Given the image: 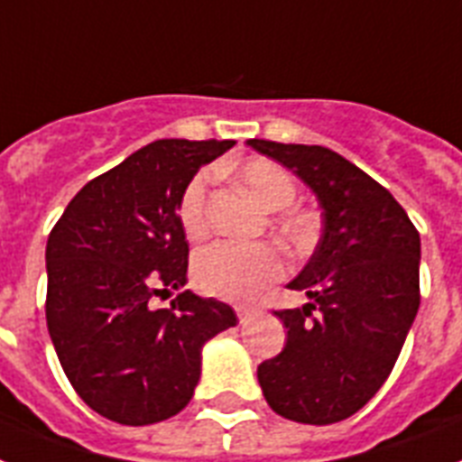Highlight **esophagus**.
<instances>
[{"label":"esophagus","instance_id":"esophagus-1","mask_svg":"<svg viewBox=\"0 0 462 462\" xmlns=\"http://www.w3.org/2000/svg\"><path fill=\"white\" fill-rule=\"evenodd\" d=\"M235 313H237V318H239V325H244V322H249L251 318L256 316L258 309H254V306H244V303H239V306H235Z\"/></svg>","mask_w":462,"mask_h":462}]
</instances>
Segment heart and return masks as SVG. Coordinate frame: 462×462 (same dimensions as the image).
<instances>
[{"instance_id": "1", "label": "heart", "mask_w": 462, "mask_h": 462, "mask_svg": "<svg viewBox=\"0 0 462 462\" xmlns=\"http://www.w3.org/2000/svg\"><path fill=\"white\" fill-rule=\"evenodd\" d=\"M242 180L254 197L270 208L282 211L294 204L296 182L291 172L275 161L254 159L242 166ZM208 172H199L189 180L185 192L180 197V225L189 239L204 237L208 230ZM280 227L284 235L299 239L309 232V218L301 213H282ZM284 273V261L270 244H246L220 239L197 251L192 263V277L199 290L225 301H249L280 280Z\"/></svg>"}]
</instances>
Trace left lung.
<instances>
[{
	"label": "left lung",
	"instance_id": "8db88e82",
	"mask_svg": "<svg viewBox=\"0 0 462 462\" xmlns=\"http://www.w3.org/2000/svg\"><path fill=\"white\" fill-rule=\"evenodd\" d=\"M246 144L294 171L322 208L320 242L287 284L309 303L275 310L287 344L258 365V384L277 415L332 425L361 411L399 358L420 306V235L389 189L328 146Z\"/></svg>",
	"mask_w": 462,
	"mask_h": 462
}]
</instances>
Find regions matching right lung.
<instances>
[{
  "instance_id": "right-lung-1",
  "label": "right lung",
  "mask_w": 462,
  "mask_h": 462,
  "mask_svg": "<svg viewBox=\"0 0 462 462\" xmlns=\"http://www.w3.org/2000/svg\"><path fill=\"white\" fill-rule=\"evenodd\" d=\"M232 140H156L89 180L47 239V328L85 403L121 425L178 415L201 374V348L235 310L185 290L180 197ZM173 296L166 310L155 299Z\"/></svg>"
}]
</instances>
